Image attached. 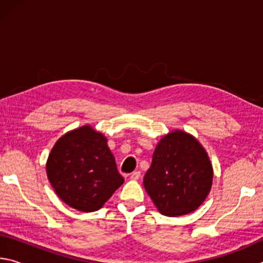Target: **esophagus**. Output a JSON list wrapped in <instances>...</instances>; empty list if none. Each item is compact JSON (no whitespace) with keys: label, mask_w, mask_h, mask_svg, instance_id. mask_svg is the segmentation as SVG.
<instances>
[{"label":"esophagus","mask_w":263,"mask_h":263,"mask_svg":"<svg viewBox=\"0 0 263 263\" xmlns=\"http://www.w3.org/2000/svg\"><path fill=\"white\" fill-rule=\"evenodd\" d=\"M140 176H141L140 172H133V173H131L130 179H132V180H139Z\"/></svg>","instance_id":"34e87169"}]
</instances>
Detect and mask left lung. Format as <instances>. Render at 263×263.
Returning <instances> with one entry per match:
<instances>
[{
	"instance_id": "left-lung-1",
	"label": "left lung",
	"mask_w": 263,
	"mask_h": 263,
	"mask_svg": "<svg viewBox=\"0 0 263 263\" xmlns=\"http://www.w3.org/2000/svg\"><path fill=\"white\" fill-rule=\"evenodd\" d=\"M212 179L206 151L194 136L176 130L155 147L144 186L160 213L177 217L195 211L205 201Z\"/></svg>"
}]
</instances>
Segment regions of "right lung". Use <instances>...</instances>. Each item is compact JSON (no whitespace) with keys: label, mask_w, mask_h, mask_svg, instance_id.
<instances>
[{"label":"right lung","mask_w":263,"mask_h":263,"mask_svg":"<svg viewBox=\"0 0 263 263\" xmlns=\"http://www.w3.org/2000/svg\"><path fill=\"white\" fill-rule=\"evenodd\" d=\"M103 133L84 125L58 139L46 162L48 181L70 208L97 211L124 183Z\"/></svg>","instance_id":"1"}]
</instances>
